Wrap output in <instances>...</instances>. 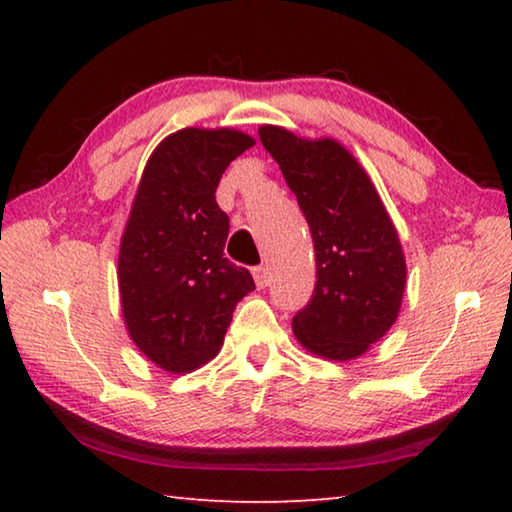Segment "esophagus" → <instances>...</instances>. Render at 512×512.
<instances>
[{"mask_svg":"<svg viewBox=\"0 0 512 512\" xmlns=\"http://www.w3.org/2000/svg\"><path fill=\"white\" fill-rule=\"evenodd\" d=\"M253 277H255L257 289H264V287H268V282H271V273H268L266 266L253 268Z\"/></svg>","mask_w":512,"mask_h":512,"instance_id":"1","label":"esophagus"}]
</instances>
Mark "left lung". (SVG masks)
Returning a JSON list of instances; mask_svg holds the SVG:
<instances>
[{"label": "left lung", "mask_w": 512, "mask_h": 512, "mask_svg": "<svg viewBox=\"0 0 512 512\" xmlns=\"http://www.w3.org/2000/svg\"><path fill=\"white\" fill-rule=\"evenodd\" d=\"M309 223L316 289L293 316L302 348L329 361L366 354L393 327L406 287L397 230L359 160L332 137L307 140L282 126H259Z\"/></svg>", "instance_id": "obj_1"}]
</instances>
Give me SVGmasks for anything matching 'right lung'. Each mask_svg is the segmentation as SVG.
I'll use <instances>...</instances> for the list:
<instances>
[{"label": "right lung", "mask_w": 512, "mask_h": 512, "mask_svg": "<svg viewBox=\"0 0 512 512\" xmlns=\"http://www.w3.org/2000/svg\"><path fill=\"white\" fill-rule=\"evenodd\" d=\"M253 144L235 128H183L155 146L137 185L119 244L121 314L137 350L171 375L219 354L232 311L255 289L223 255L230 221L214 196Z\"/></svg>", "instance_id": "1"}]
</instances>
